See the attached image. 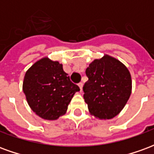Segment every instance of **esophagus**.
Masks as SVG:
<instances>
[{"mask_svg":"<svg viewBox=\"0 0 154 154\" xmlns=\"http://www.w3.org/2000/svg\"><path fill=\"white\" fill-rule=\"evenodd\" d=\"M82 86H83V84H82V82H80V83H78V87H80L81 91H82Z\"/></svg>","mask_w":154,"mask_h":154,"instance_id":"34e87169","label":"esophagus"}]
</instances>
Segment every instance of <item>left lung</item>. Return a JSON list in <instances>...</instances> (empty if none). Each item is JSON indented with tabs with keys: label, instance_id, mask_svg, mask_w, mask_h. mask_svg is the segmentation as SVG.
<instances>
[{
	"label": "left lung",
	"instance_id": "8db88e82",
	"mask_svg": "<svg viewBox=\"0 0 154 154\" xmlns=\"http://www.w3.org/2000/svg\"><path fill=\"white\" fill-rule=\"evenodd\" d=\"M88 81L84 84V100L90 113L110 119L122 110L129 100L132 81L127 67L108 55L96 59L86 69Z\"/></svg>",
	"mask_w": 154,
	"mask_h": 154
}]
</instances>
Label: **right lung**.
Masks as SVG:
<instances>
[{"label":"right lung","mask_w":154,"mask_h":154,"mask_svg":"<svg viewBox=\"0 0 154 154\" xmlns=\"http://www.w3.org/2000/svg\"><path fill=\"white\" fill-rule=\"evenodd\" d=\"M79 91L63 65L48 57L36 62L26 72L23 82V91L32 110L49 120L63 116L73 95Z\"/></svg>","instance_id":"add662e5"}]
</instances>
